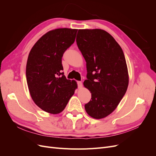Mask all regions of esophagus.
<instances>
[{
    "instance_id": "1",
    "label": "esophagus",
    "mask_w": 156,
    "mask_h": 156,
    "mask_svg": "<svg viewBox=\"0 0 156 156\" xmlns=\"http://www.w3.org/2000/svg\"><path fill=\"white\" fill-rule=\"evenodd\" d=\"M77 86L79 88H81L83 87V83L81 81H77Z\"/></svg>"
}]
</instances>
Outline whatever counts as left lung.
<instances>
[{
	"mask_svg": "<svg viewBox=\"0 0 156 156\" xmlns=\"http://www.w3.org/2000/svg\"><path fill=\"white\" fill-rule=\"evenodd\" d=\"M76 41L87 62L84 86L92 95L84 108L94 119H103L115 109L128 87L124 52L114 37L101 29H80Z\"/></svg>",
	"mask_w": 156,
	"mask_h": 156,
	"instance_id": "obj_1",
	"label": "left lung"
}]
</instances>
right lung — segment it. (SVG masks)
Masks as SVG:
<instances>
[{
    "label": "right lung",
    "mask_w": 156,
    "mask_h": 156,
    "mask_svg": "<svg viewBox=\"0 0 156 156\" xmlns=\"http://www.w3.org/2000/svg\"><path fill=\"white\" fill-rule=\"evenodd\" d=\"M77 29H57L47 32L33 46L28 57L26 77L30 96L42 110L62 112L77 88L62 72V58L75 41Z\"/></svg>",
    "instance_id": "obj_1"
}]
</instances>
